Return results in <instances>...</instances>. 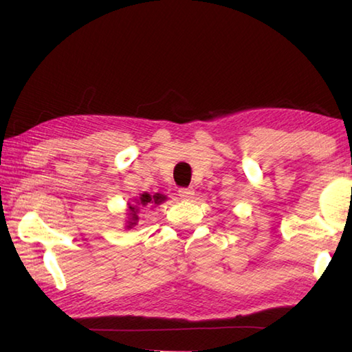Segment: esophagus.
I'll list each match as a JSON object with an SVG mask.
<instances>
[{"instance_id":"esophagus-1","label":"esophagus","mask_w":352,"mask_h":352,"mask_svg":"<svg viewBox=\"0 0 352 352\" xmlns=\"http://www.w3.org/2000/svg\"><path fill=\"white\" fill-rule=\"evenodd\" d=\"M178 195H180L183 200H190L194 197V189L192 188H182V189H178Z\"/></svg>"}]
</instances>
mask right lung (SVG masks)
I'll return each instance as SVG.
<instances>
[{
    "label": "right lung",
    "mask_w": 352,
    "mask_h": 352,
    "mask_svg": "<svg viewBox=\"0 0 352 352\" xmlns=\"http://www.w3.org/2000/svg\"><path fill=\"white\" fill-rule=\"evenodd\" d=\"M166 200V197L163 194H155V195H151V194H147V192H144V194H141V197H140V200H138V204L140 205H142V206H147V205H160L162 204V201H164ZM130 208V211H132V214H133V220H136L138 217H136V206H133V205H130L129 206Z\"/></svg>",
    "instance_id": "1"
}]
</instances>
